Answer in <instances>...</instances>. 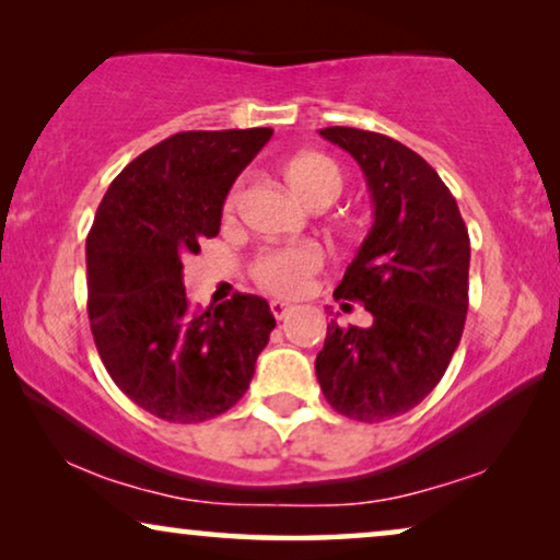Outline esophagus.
<instances>
[{
  "label": "esophagus",
  "mask_w": 560,
  "mask_h": 560,
  "mask_svg": "<svg viewBox=\"0 0 560 560\" xmlns=\"http://www.w3.org/2000/svg\"><path fill=\"white\" fill-rule=\"evenodd\" d=\"M270 311H272L275 318L282 320V318L290 316V311H293V305L285 303V301H272V303H270Z\"/></svg>",
  "instance_id": "esophagus-1"
}]
</instances>
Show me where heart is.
Returning a JSON list of instances; mask_svg holds the SVG:
<instances>
[{
	"mask_svg": "<svg viewBox=\"0 0 560 560\" xmlns=\"http://www.w3.org/2000/svg\"><path fill=\"white\" fill-rule=\"evenodd\" d=\"M288 186L303 198L305 203L316 206L334 203L341 196L343 178L339 165L320 152H301L290 158L285 165ZM242 198V186H234L226 196L224 211L234 213ZM324 249L316 244H290V247L267 249L255 259L252 275L265 290L278 295H301L313 275L324 267Z\"/></svg>",
	"mask_w": 560,
	"mask_h": 560,
	"instance_id": "b5f03b06",
	"label": "heart"
}]
</instances>
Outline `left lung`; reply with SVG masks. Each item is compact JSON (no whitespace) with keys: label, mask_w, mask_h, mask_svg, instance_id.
I'll use <instances>...</instances> for the list:
<instances>
[{"label":"left lung","mask_w":560,"mask_h":560,"mask_svg":"<svg viewBox=\"0 0 560 560\" xmlns=\"http://www.w3.org/2000/svg\"><path fill=\"white\" fill-rule=\"evenodd\" d=\"M320 137L347 150L370 186L374 224L334 298L359 301L374 320H331L316 377L336 412L380 423L416 408L462 341L469 232L446 183L402 142L354 127H326Z\"/></svg>","instance_id":"obj_1"}]
</instances>
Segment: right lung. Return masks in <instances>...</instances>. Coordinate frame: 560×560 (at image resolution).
Here are the masks:
<instances>
[{
    "instance_id": "add662e5",
    "label": "right lung",
    "mask_w": 560,
    "mask_h": 560,
    "mask_svg": "<svg viewBox=\"0 0 560 560\" xmlns=\"http://www.w3.org/2000/svg\"><path fill=\"white\" fill-rule=\"evenodd\" d=\"M270 127L178 132L112 180L86 236L89 320L121 393L167 423H201L247 393L275 316L265 298L236 293L194 313L183 257L219 234L236 175Z\"/></svg>"
}]
</instances>
